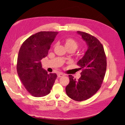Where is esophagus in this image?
<instances>
[{
	"mask_svg": "<svg viewBox=\"0 0 125 125\" xmlns=\"http://www.w3.org/2000/svg\"><path fill=\"white\" fill-rule=\"evenodd\" d=\"M64 75H65V74H63V73H58L57 74L58 77H59V78L62 77H63V76H64Z\"/></svg>",
	"mask_w": 125,
	"mask_h": 125,
	"instance_id": "obj_1",
	"label": "esophagus"
}]
</instances>
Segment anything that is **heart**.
Here are the masks:
<instances>
[{
    "label": "heart",
    "mask_w": 125,
    "mask_h": 125,
    "mask_svg": "<svg viewBox=\"0 0 125 125\" xmlns=\"http://www.w3.org/2000/svg\"><path fill=\"white\" fill-rule=\"evenodd\" d=\"M64 44L65 47L67 48H73L74 49H77L78 47V43L77 41L71 38H68L64 40Z\"/></svg>",
    "instance_id": "obj_1"
}]
</instances>
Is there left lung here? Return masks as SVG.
<instances>
[{
	"label": "left lung",
	"instance_id": "8db88e82",
	"mask_svg": "<svg viewBox=\"0 0 125 125\" xmlns=\"http://www.w3.org/2000/svg\"><path fill=\"white\" fill-rule=\"evenodd\" d=\"M85 41L88 50L77 65L82 69L81 77L76 80L69 75V83L65 92L74 100L82 101L87 100L100 88L106 70V57L101 42L95 37L88 33L77 31Z\"/></svg>",
	"mask_w": 125,
	"mask_h": 125
}]
</instances>
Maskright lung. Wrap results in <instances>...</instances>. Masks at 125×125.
Returning a JSON list of instances; mask_svg holds the SVG:
<instances>
[{
	"instance_id": "1",
	"label": "right lung",
	"mask_w": 125,
	"mask_h": 125,
	"mask_svg": "<svg viewBox=\"0 0 125 125\" xmlns=\"http://www.w3.org/2000/svg\"><path fill=\"white\" fill-rule=\"evenodd\" d=\"M58 32L41 31L30 36L23 42L18 53L16 69L24 87L31 95H47L57 75L48 74L42 68L41 60L47 56L51 45Z\"/></svg>"
}]
</instances>
